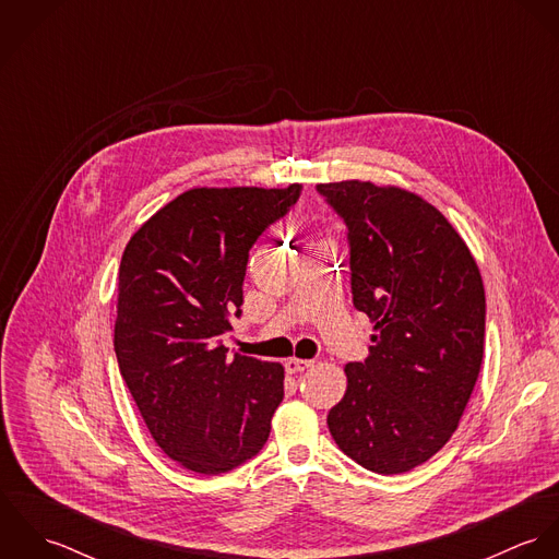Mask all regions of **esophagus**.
Here are the masks:
<instances>
[{
  "label": "esophagus",
  "instance_id": "1",
  "mask_svg": "<svg viewBox=\"0 0 559 559\" xmlns=\"http://www.w3.org/2000/svg\"><path fill=\"white\" fill-rule=\"evenodd\" d=\"M312 364H314V361H310V359L290 357V359L286 361V372H288V374H297V372H304V370L312 368Z\"/></svg>",
  "mask_w": 559,
  "mask_h": 559
}]
</instances>
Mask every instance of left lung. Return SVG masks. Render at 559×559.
<instances>
[{"instance_id":"8db88e82","label":"left lung","mask_w":559,"mask_h":559,"mask_svg":"<svg viewBox=\"0 0 559 559\" xmlns=\"http://www.w3.org/2000/svg\"><path fill=\"white\" fill-rule=\"evenodd\" d=\"M317 189L348 228L353 304L374 322L370 355L344 368L346 394L326 426L361 467L404 474L450 441L476 388L486 317L478 264L417 193L361 180Z\"/></svg>"}]
</instances>
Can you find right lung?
<instances>
[{"label": "right lung", "instance_id": "add662e5", "mask_svg": "<svg viewBox=\"0 0 559 559\" xmlns=\"http://www.w3.org/2000/svg\"><path fill=\"white\" fill-rule=\"evenodd\" d=\"M301 185L198 187L127 242L114 350L153 439L180 467L217 476L253 459L284 399L282 364L222 344L240 317L249 249Z\"/></svg>", "mask_w": 559, "mask_h": 559}]
</instances>
